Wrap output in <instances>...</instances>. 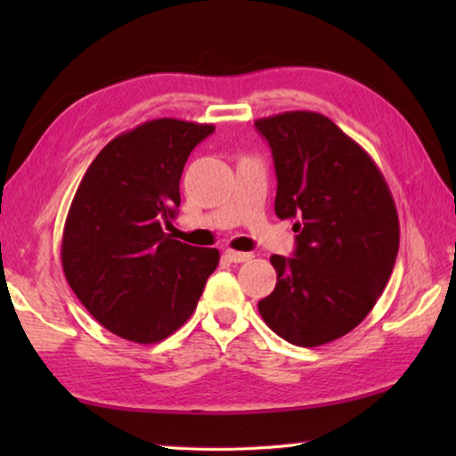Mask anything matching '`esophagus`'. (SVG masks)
<instances>
[{
    "label": "esophagus",
    "mask_w": 456,
    "mask_h": 456,
    "mask_svg": "<svg viewBox=\"0 0 456 456\" xmlns=\"http://www.w3.org/2000/svg\"><path fill=\"white\" fill-rule=\"evenodd\" d=\"M223 256H225V259H227V261H231V264H243V261H247V259H251V257H253L251 253L233 251V249H227L225 253H223Z\"/></svg>",
    "instance_id": "esophagus-1"
}]
</instances>
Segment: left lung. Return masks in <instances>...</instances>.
<instances>
[{
	"mask_svg": "<svg viewBox=\"0 0 456 456\" xmlns=\"http://www.w3.org/2000/svg\"><path fill=\"white\" fill-rule=\"evenodd\" d=\"M272 146L275 215L291 219L293 257L272 256L275 289L257 304L277 336L302 348L334 342L372 312L398 256L392 192L372 157L320 112L256 120Z\"/></svg>",
	"mask_w": 456,
	"mask_h": 456,
	"instance_id": "1",
	"label": "left lung"
}]
</instances>
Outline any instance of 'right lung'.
Segmentation results:
<instances>
[{
  "instance_id": "add662e5",
  "label": "right lung",
  "mask_w": 456,
  "mask_h": 456,
  "mask_svg": "<svg viewBox=\"0 0 456 456\" xmlns=\"http://www.w3.org/2000/svg\"><path fill=\"white\" fill-rule=\"evenodd\" d=\"M213 125L154 118L112 138L82 176L61 235V269L106 330L157 344L195 312L219 251L167 235L191 151Z\"/></svg>"
}]
</instances>
